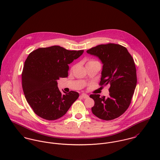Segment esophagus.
Segmentation results:
<instances>
[{"instance_id":"esophagus-1","label":"esophagus","mask_w":160,"mask_h":160,"mask_svg":"<svg viewBox=\"0 0 160 160\" xmlns=\"http://www.w3.org/2000/svg\"><path fill=\"white\" fill-rule=\"evenodd\" d=\"M81 96L82 98H88L89 97V95H87V94H86V93H82Z\"/></svg>"}]
</instances>
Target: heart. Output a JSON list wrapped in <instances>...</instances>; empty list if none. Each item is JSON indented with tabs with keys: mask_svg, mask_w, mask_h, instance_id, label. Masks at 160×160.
Wrapping results in <instances>:
<instances>
[{
	"mask_svg": "<svg viewBox=\"0 0 160 160\" xmlns=\"http://www.w3.org/2000/svg\"><path fill=\"white\" fill-rule=\"evenodd\" d=\"M91 62H95V61H91Z\"/></svg>",
	"mask_w": 160,
	"mask_h": 160,
	"instance_id": "b5f03b06",
	"label": "heart"
}]
</instances>
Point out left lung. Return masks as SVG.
Wrapping results in <instances>:
<instances>
[{
	"label": "left lung",
	"instance_id": "1",
	"mask_svg": "<svg viewBox=\"0 0 160 160\" xmlns=\"http://www.w3.org/2000/svg\"><path fill=\"white\" fill-rule=\"evenodd\" d=\"M87 53L99 58L103 64L100 86L109 85V96L92 94L95 102L92 113L103 120L114 119L128 108L137 84L134 59L123 46L102 44L88 50Z\"/></svg>",
	"mask_w": 160,
	"mask_h": 160
}]
</instances>
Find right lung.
I'll return each instance as SVG.
<instances>
[{
	"label": "right lung",
	"instance_id": "obj_1",
	"mask_svg": "<svg viewBox=\"0 0 160 160\" xmlns=\"http://www.w3.org/2000/svg\"><path fill=\"white\" fill-rule=\"evenodd\" d=\"M84 52L68 50L60 46L39 48L26 60L22 72V87L27 102L38 116L55 120L66 114L79 97L76 92L62 95L57 80L68 76L69 64Z\"/></svg>",
	"mask_w": 160,
	"mask_h": 160
}]
</instances>
